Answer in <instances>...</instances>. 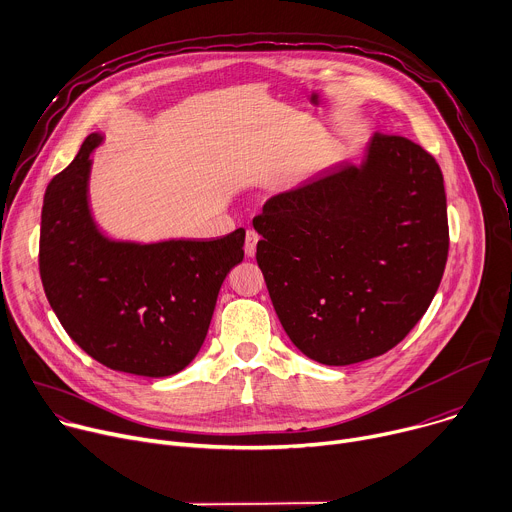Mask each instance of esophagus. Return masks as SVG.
Here are the masks:
<instances>
[{"instance_id": "esophagus-1", "label": "esophagus", "mask_w": 512, "mask_h": 512, "mask_svg": "<svg viewBox=\"0 0 512 512\" xmlns=\"http://www.w3.org/2000/svg\"><path fill=\"white\" fill-rule=\"evenodd\" d=\"M256 244H258V234L252 232V230H248V232H246V242H244V252H246L248 258H254V254H256Z\"/></svg>"}]
</instances>
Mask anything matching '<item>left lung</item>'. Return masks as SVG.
<instances>
[{
	"mask_svg": "<svg viewBox=\"0 0 512 512\" xmlns=\"http://www.w3.org/2000/svg\"><path fill=\"white\" fill-rule=\"evenodd\" d=\"M256 260L294 343L323 365L393 349L424 317L448 258L444 177L397 135L272 195L254 218Z\"/></svg>",
	"mask_w": 512,
	"mask_h": 512,
	"instance_id": "left-lung-1",
	"label": "left lung"
}]
</instances>
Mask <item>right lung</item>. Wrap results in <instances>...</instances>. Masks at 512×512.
<instances>
[{"mask_svg": "<svg viewBox=\"0 0 512 512\" xmlns=\"http://www.w3.org/2000/svg\"><path fill=\"white\" fill-rule=\"evenodd\" d=\"M90 133L44 195L40 276L70 339L98 363L141 377L185 369L206 341L218 292L244 260L246 232L212 238L121 240L100 230L88 195Z\"/></svg>", "mask_w": 512, "mask_h": 512, "instance_id": "obj_1", "label": "right lung"}]
</instances>
